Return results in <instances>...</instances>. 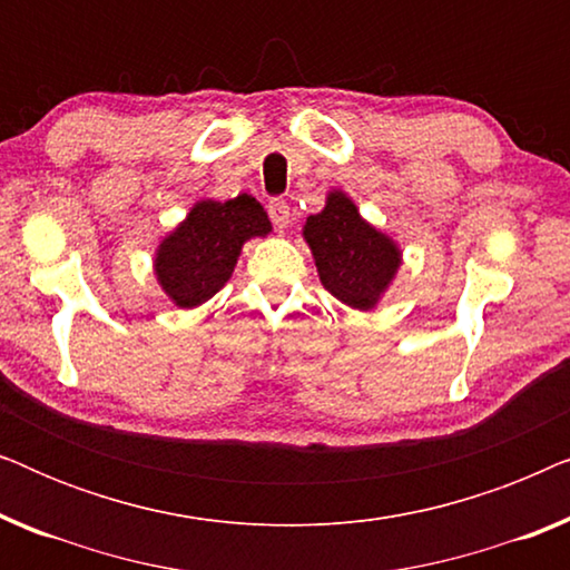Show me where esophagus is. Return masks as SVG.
Masks as SVG:
<instances>
[{
	"label": "esophagus",
	"mask_w": 570,
	"mask_h": 570,
	"mask_svg": "<svg viewBox=\"0 0 570 570\" xmlns=\"http://www.w3.org/2000/svg\"><path fill=\"white\" fill-rule=\"evenodd\" d=\"M267 213H269V220L275 223V228L285 230L287 225H291V207H287L285 199H272Z\"/></svg>",
	"instance_id": "obj_1"
}]
</instances>
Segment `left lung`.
I'll return each instance as SVG.
<instances>
[{"label": "left lung", "mask_w": 570, "mask_h": 570, "mask_svg": "<svg viewBox=\"0 0 570 570\" xmlns=\"http://www.w3.org/2000/svg\"><path fill=\"white\" fill-rule=\"evenodd\" d=\"M322 285L350 308H376L402 267V248L361 215L342 189L326 194L322 213L303 225Z\"/></svg>", "instance_id": "left-lung-1"}]
</instances>
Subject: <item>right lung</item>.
I'll list each match as a JSON object with an SVG mask.
<instances>
[{"mask_svg": "<svg viewBox=\"0 0 570 570\" xmlns=\"http://www.w3.org/2000/svg\"><path fill=\"white\" fill-rule=\"evenodd\" d=\"M272 223L252 194L217 202L199 199L155 248V277L178 308H197L228 283L240 248L267 238Z\"/></svg>", "mask_w": 570, "mask_h": 570, "instance_id": "1", "label": "right lung"}]
</instances>
